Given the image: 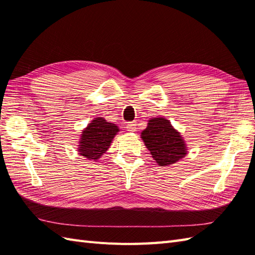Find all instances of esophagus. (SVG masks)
Returning <instances> with one entry per match:
<instances>
[{
    "instance_id": "1",
    "label": "esophagus",
    "mask_w": 255,
    "mask_h": 255,
    "mask_svg": "<svg viewBox=\"0 0 255 255\" xmlns=\"http://www.w3.org/2000/svg\"><path fill=\"white\" fill-rule=\"evenodd\" d=\"M127 129L128 132H135L136 130V123L135 122H128Z\"/></svg>"
}]
</instances>
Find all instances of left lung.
<instances>
[{
	"instance_id": "obj_1",
	"label": "left lung",
	"mask_w": 255,
	"mask_h": 255,
	"mask_svg": "<svg viewBox=\"0 0 255 255\" xmlns=\"http://www.w3.org/2000/svg\"><path fill=\"white\" fill-rule=\"evenodd\" d=\"M141 138L159 166L174 164L187 153L180 133L172 128L170 122L161 117L149 120Z\"/></svg>"
}]
</instances>
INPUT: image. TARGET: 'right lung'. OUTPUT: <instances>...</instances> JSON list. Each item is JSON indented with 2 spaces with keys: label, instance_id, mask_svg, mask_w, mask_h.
Returning <instances> with one entry per match:
<instances>
[{
  "label": "right lung",
  "instance_id": "obj_1",
  "mask_svg": "<svg viewBox=\"0 0 255 255\" xmlns=\"http://www.w3.org/2000/svg\"><path fill=\"white\" fill-rule=\"evenodd\" d=\"M119 130L114 123L103 118H96L83 130L79 152L82 156L97 160L110 148L115 135Z\"/></svg>",
  "mask_w": 255,
  "mask_h": 255
}]
</instances>
